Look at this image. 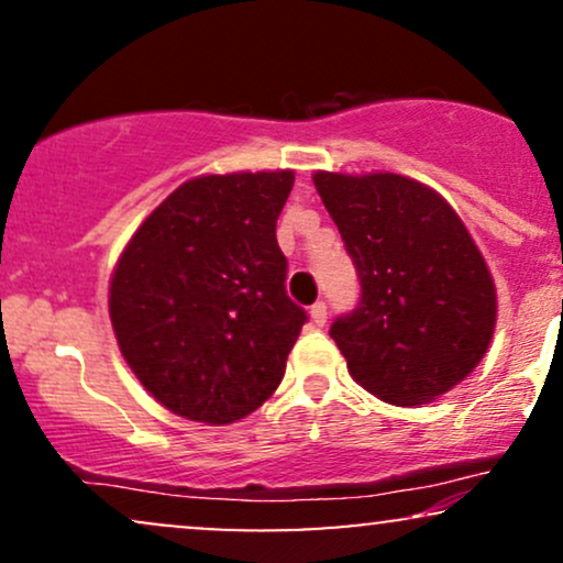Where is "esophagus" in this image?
I'll list each match as a JSON object with an SVG mask.
<instances>
[{
  "mask_svg": "<svg viewBox=\"0 0 563 563\" xmlns=\"http://www.w3.org/2000/svg\"><path fill=\"white\" fill-rule=\"evenodd\" d=\"M309 314H312L314 325L322 328L328 322V303L325 301H314L312 309H309Z\"/></svg>",
  "mask_w": 563,
  "mask_h": 563,
  "instance_id": "34e87169",
  "label": "esophagus"
}]
</instances>
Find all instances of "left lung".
Listing matches in <instances>:
<instances>
[{
    "instance_id": "left-lung-1",
    "label": "left lung",
    "mask_w": 563,
    "mask_h": 563,
    "mask_svg": "<svg viewBox=\"0 0 563 563\" xmlns=\"http://www.w3.org/2000/svg\"><path fill=\"white\" fill-rule=\"evenodd\" d=\"M360 280L333 320L349 373L384 402L450 391L479 365L495 331V286L479 249L442 196L399 174H314Z\"/></svg>"
}]
</instances>
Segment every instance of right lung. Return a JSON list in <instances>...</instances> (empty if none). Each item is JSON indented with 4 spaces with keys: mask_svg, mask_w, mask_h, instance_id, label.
Listing matches in <instances>:
<instances>
[{
    "mask_svg": "<svg viewBox=\"0 0 563 563\" xmlns=\"http://www.w3.org/2000/svg\"><path fill=\"white\" fill-rule=\"evenodd\" d=\"M294 172L209 174L142 222L111 280L121 354L161 405L222 426L277 389L307 312L275 228Z\"/></svg>",
    "mask_w": 563,
    "mask_h": 563,
    "instance_id": "right-lung-1",
    "label": "right lung"
}]
</instances>
